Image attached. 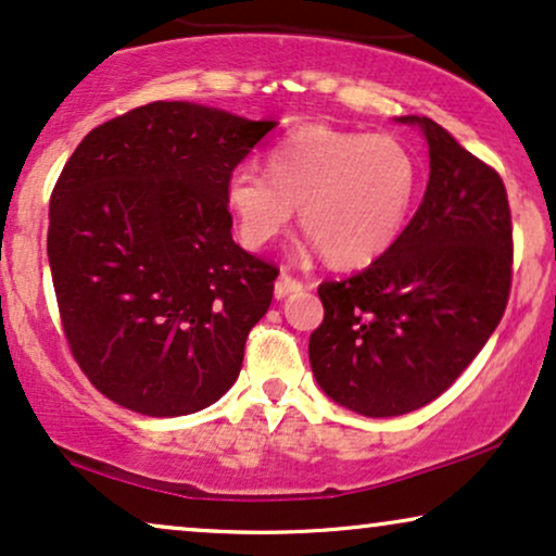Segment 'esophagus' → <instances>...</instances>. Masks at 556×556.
Returning <instances> with one entry per match:
<instances>
[{"mask_svg": "<svg viewBox=\"0 0 556 556\" xmlns=\"http://www.w3.org/2000/svg\"><path fill=\"white\" fill-rule=\"evenodd\" d=\"M301 280H295L288 276V273H280V278L276 280V299H286V295H291L295 291H301Z\"/></svg>", "mask_w": 556, "mask_h": 556, "instance_id": "34e87169", "label": "esophagus"}]
</instances>
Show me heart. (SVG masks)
<instances>
[{
  "instance_id": "1",
  "label": "heart",
  "mask_w": 556,
  "mask_h": 556,
  "mask_svg": "<svg viewBox=\"0 0 556 556\" xmlns=\"http://www.w3.org/2000/svg\"><path fill=\"white\" fill-rule=\"evenodd\" d=\"M265 173L242 165L227 178L225 199L242 242L265 248L299 206L304 232L342 268L391 248L419 189V163L401 140L327 125L293 129L268 153Z\"/></svg>"
}]
</instances>
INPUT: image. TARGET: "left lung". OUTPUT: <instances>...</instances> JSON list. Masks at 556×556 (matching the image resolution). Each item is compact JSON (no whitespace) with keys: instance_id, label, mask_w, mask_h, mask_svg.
<instances>
[{"instance_id":"left-lung-1","label":"left lung","mask_w":556,"mask_h":556,"mask_svg":"<svg viewBox=\"0 0 556 556\" xmlns=\"http://www.w3.org/2000/svg\"><path fill=\"white\" fill-rule=\"evenodd\" d=\"M421 206L363 273L319 286L324 321L308 340L331 401L388 419L427 406L485 348L510 293L514 227L506 186L429 117Z\"/></svg>"}]
</instances>
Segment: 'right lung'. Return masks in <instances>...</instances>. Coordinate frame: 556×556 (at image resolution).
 <instances>
[{"mask_svg":"<svg viewBox=\"0 0 556 556\" xmlns=\"http://www.w3.org/2000/svg\"><path fill=\"white\" fill-rule=\"evenodd\" d=\"M276 125L153 102L93 127L68 157L48 261L71 352L110 401L165 419L235 386L278 268L232 240L225 186Z\"/></svg>","mask_w":556,"mask_h":556,"instance_id":"right-lung-1","label":"right lung"}]
</instances>
